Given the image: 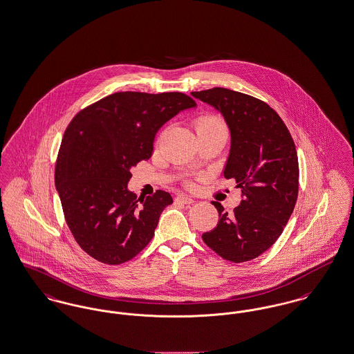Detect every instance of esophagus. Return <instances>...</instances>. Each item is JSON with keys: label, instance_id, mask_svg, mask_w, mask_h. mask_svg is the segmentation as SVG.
<instances>
[{"label": "esophagus", "instance_id": "1", "mask_svg": "<svg viewBox=\"0 0 354 354\" xmlns=\"http://www.w3.org/2000/svg\"><path fill=\"white\" fill-rule=\"evenodd\" d=\"M176 202L183 203V204H191V203H194V199L187 196V195H178L176 196Z\"/></svg>", "mask_w": 354, "mask_h": 354}]
</instances>
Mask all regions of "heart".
I'll return each mask as SVG.
<instances>
[{"label":"heart","instance_id":"heart-1","mask_svg":"<svg viewBox=\"0 0 354 354\" xmlns=\"http://www.w3.org/2000/svg\"><path fill=\"white\" fill-rule=\"evenodd\" d=\"M195 130L198 134L214 133V131L227 134V124L221 117L216 114H204L195 120Z\"/></svg>","mask_w":354,"mask_h":354}]
</instances>
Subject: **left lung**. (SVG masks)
<instances>
[{
    "instance_id": "left-lung-1",
    "label": "left lung",
    "mask_w": 354,
    "mask_h": 354,
    "mask_svg": "<svg viewBox=\"0 0 354 354\" xmlns=\"http://www.w3.org/2000/svg\"><path fill=\"white\" fill-rule=\"evenodd\" d=\"M212 104L231 131L224 178L235 179L243 201L231 214L218 202V225L203 241L224 260L244 263L270 248L283 234L299 195V159L286 123L264 101L230 88L192 91Z\"/></svg>"
}]
</instances>
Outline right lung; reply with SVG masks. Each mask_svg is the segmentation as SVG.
<instances>
[{
	"label": "right lung",
	"instance_id": "obj_1",
	"mask_svg": "<svg viewBox=\"0 0 354 354\" xmlns=\"http://www.w3.org/2000/svg\"><path fill=\"white\" fill-rule=\"evenodd\" d=\"M196 102L183 93L119 91L68 123L55 163V187L68 230L93 259L119 266L151 241L169 192L136 198L130 169L150 159L159 129Z\"/></svg>",
	"mask_w": 354,
	"mask_h": 354
}]
</instances>
